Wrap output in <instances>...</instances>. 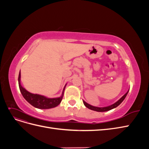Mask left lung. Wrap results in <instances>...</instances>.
Masks as SVG:
<instances>
[{
	"mask_svg": "<svg viewBox=\"0 0 149 149\" xmlns=\"http://www.w3.org/2000/svg\"><path fill=\"white\" fill-rule=\"evenodd\" d=\"M129 91L126 93L119 100H118V101H117L116 102H115L114 104H112L111 106H107V107H95V106H93L89 104H88L87 102H86L84 101H83V103L84 106L88 107V109H91V110H93V111H97V112H105V111H109V110H111L112 109H114V108L118 107L120 104L123 102L124 100L125 97H126V96H127V94L128 93Z\"/></svg>",
	"mask_w": 149,
	"mask_h": 149,
	"instance_id": "8db88e82",
	"label": "left lung"
}]
</instances>
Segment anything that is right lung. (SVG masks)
<instances>
[{
	"instance_id": "right-lung-1",
	"label": "right lung",
	"mask_w": 149,
	"mask_h": 149,
	"mask_svg": "<svg viewBox=\"0 0 149 149\" xmlns=\"http://www.w3.org/2000/svg\"><path fill=\"white\" fill-rule=\"evenodd\" d=\"M19 86L20 88V91L22 94V96L25 99V100L29 102L31 105H32L36 108L38 109H50V108L55 107L60 104L63 97L64 91L65 86L64 87L63 91L62 93V95L60 97L56 98H48L44 96L40 95V94H32L29 91L22 86L20 84V71L19 75Z\"/></svg>"
}]
</instances>
